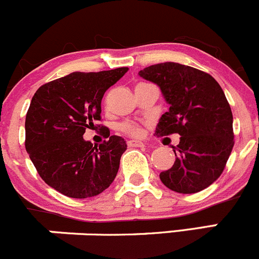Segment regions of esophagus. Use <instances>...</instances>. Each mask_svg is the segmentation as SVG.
Instances as JSON below:
<instances>
[{
    "label": "esophagus",
    "instance_id": "esophagus-1",
    "mask_svg": "<svg viewBox=\"0 0 259 259\" xmlns=\"http://www.w3.org/2000/svg\"><path fill=\"white\" fill-rule=\"evenodd\" d=\"M127 145H128L130 147H141V146H143V142L136 140H130L127 141Z\"/></svg>",
    "mask_w": 259,
    "mask_h": 259
}]
</instances>
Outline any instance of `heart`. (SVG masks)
<instances>
[{
    "label": "heart",
    "mask_w": 259,
    "mask_h": 259,
    "mask_svg": "<svg viewBox=\"0 0 259 259\" xmlns=\"http://www.w3.org/2000/svg\"><path fill=\"white\" fill-rule=\"evenodd\" d=\"M118 130L121 131L122 133L128 136H133V137H138V136L142 135L143 130L142 126H141L138 122L135 121H124L122 123L118 124Z\"/></svg>",
    "instance_id": "b5f03b06"
}]
</instances>
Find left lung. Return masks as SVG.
<instances>
[{
    "mask_svg": "<svg viewBox=\"0 0 259 259\" xmlns=\"http://www.w3.org/2000/svg\"><path fill=\"white\" fill-rule=\"evenodd\" d=\"M140 75L157 84L170 109L156 128L158 137L180 135L175 163L160 174L163 185L194 194L214 183L234 146L233 114L219 83L210 74L179 63H160Z\"/></svg>",
    "mask_w": 259,
    "mask_h": 259,
    "instance_id": "8db88e82",
    "label": "left lung"
}]
</instances>
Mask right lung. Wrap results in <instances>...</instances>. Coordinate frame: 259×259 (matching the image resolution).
Here are the masks:
<instances>
[{
  "label": "right lung",
  "mask_w": 259,
  "mask_h": 259,
  "mask_svg": "<svg viewBox=\"0 0 259 259\" xmlns=\"http://www.w3.org/2000/svg\"><path fill=\"white\" fill-rule=\"evenodd\" d=\"M128 68L75 71L40 87L25 121V147L40 178L69 198L85 199L106 190L116 178L126 141L109 136L101 121L102 98ZM104 128L99 146L82 138L87 128Z\"/></svg>",
  "instance_id": "add662e5"
}]
</instances>
